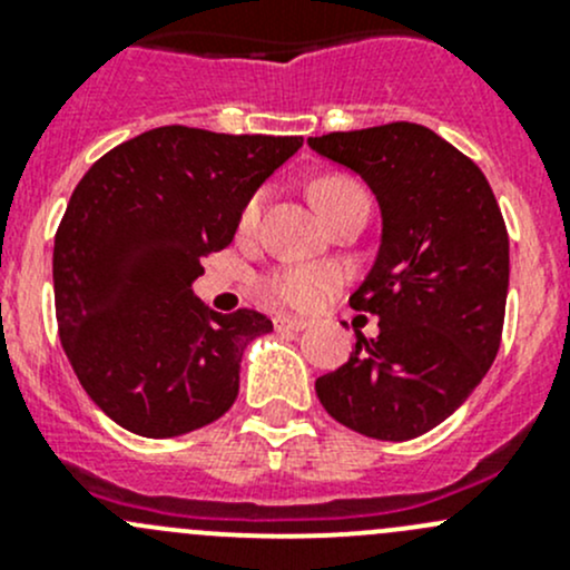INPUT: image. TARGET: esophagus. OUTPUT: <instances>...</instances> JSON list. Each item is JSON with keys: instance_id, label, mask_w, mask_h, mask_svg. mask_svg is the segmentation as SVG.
<instances>
[{"instance_id": "esophagus-1", "label": "esophagus", "mask_w": 570, "mask_h": 570, "mask_svg": "<svg viewBox=\"0 0 570 570\" xmlns=\"http://www.w3.org/2000/svg\"><path fill=\"white\" fill-rule=\"evenodd\" d=\"M273 322H275V331H292V333H297V331H306V327H308V320H303V317H289V314H278V317H275Z\"/></svg>"}]
</instances>
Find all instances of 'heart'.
Listing matches in <instances>:
<instances>
[{
	"instance_id": "heart-1",
	"label": "heart",
	"mask_w": 570,
	"mask_h": 570,
	"mask_svg": "<svg viewBox=\"0 0 570 570\" xmlns=\"http://www.w3.org/2000/svg\"><path fill=\"white\" fill-rule=\"evenodd\" d=\"M358 193H364V189L347 176H325L312 184V198L322 215L331 212L333 206L342 204L344 198ZM262 195H253L248 200V206H245L243 212V228L256 226L258 215H262ZM333 284H336V273L327 267H289L267 275V278H264V292H267L273 301L284 303V306L306 308L312 306V303H317L322 292L331 289Z\"/></svg>"
}]
</instances>
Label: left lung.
Listing matches in <instances>:
<instances>
[{
	"instance_id": "8db88e82",
	"label": "left lung",
	"mask_w": 570,
	"mask_h": 570,
	"mask_svg": "<svg viewBox=\"0 0 570 570\" xmlns=\"http://www.w3.org/2000/svg\"><path fill=\"white\" fill-rule=\"evenodd\" d=\"M320 157L353 170L381 206V245L355 312L347 364L314 389L344 428L407 441L450 419L499 353L510 284V239L493 189L465 154L407 120L308 137Z\"/></svg>"
}]
</instances>
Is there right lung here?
Returning a JSON list of instances; mask_svg holds the SVG:
<instances>
[{
  "label": "right lung",
  "instance_id": "1",
  "mask_svg": "<svg viewBox=\"0 0 570 570\" xmlns=\"http://www.w3.org/2000/svg\"><path fill=\"white\" fill-rule=\"evenodd\" d=\"M303 137L159 126L107 151L73 189L55 237L62 350L90 400L124 430L174 439L239 394L264 314H217L193 295L200 258L232 245L256 189Z\"/></svg>",
  "mask_w": 570,
  "mask_h": 570
}]
</instances>
